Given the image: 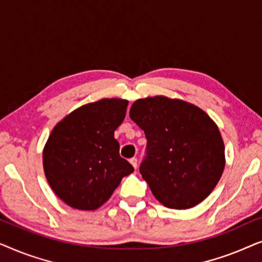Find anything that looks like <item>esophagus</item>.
Wrapping results in <instances>:
<instances>
[{
	"label": "esophagus",
	"mask_w": 262,
	"mask_h": 262,
	"mask_svg": "<svg viewBox=\"0 0 262 262\" xmlns=\"http://www.w3.org/2000/svg\"><path fill=\"white\" fill-rule=\"evenodd\" d=\"M130 163L132 164V166H134L135 169H137V159H136V157H134V159L130 160Z\"/></svg>",
	"instance_id": "34e87169"
}]
</instances>
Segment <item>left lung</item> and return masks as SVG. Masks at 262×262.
Here are the masks:
<instances>
[{"label":"left lung","mask_w":262,"mask_h":262,"mask_svg":"<svg viewBox=\"0 0 262 262\" xmlns=\"http://www.w3.org/2000/svg\"><path fill=\"white\" fill-rule=\"evenodd\" d=\"M130 118L145 134L146 156L139 171L155 198L177 210L207 198L225 166L214 121L199 107L166 96L136 100Z\"/></svg>","instance_id":"1"}]
</instances>
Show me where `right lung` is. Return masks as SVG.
<instances>
[{
    "label": "right lung",
    "instance_id": "add662e5",
    "mask_svg": "<svg viewBox=\"0 0 262 262\" xmlns=\"http://www.w3.org/2000/svg\"><path fill=\"white\" fill-rule=\"evenodd\" d=\"M128 101L102 99L78 107L53 127L42 151L45 177L73 209H99L134 167L119 155L114 131Z\"/></svg>",
    "mask_w": 262,
    "mask_h": 262
}]
</instances>
